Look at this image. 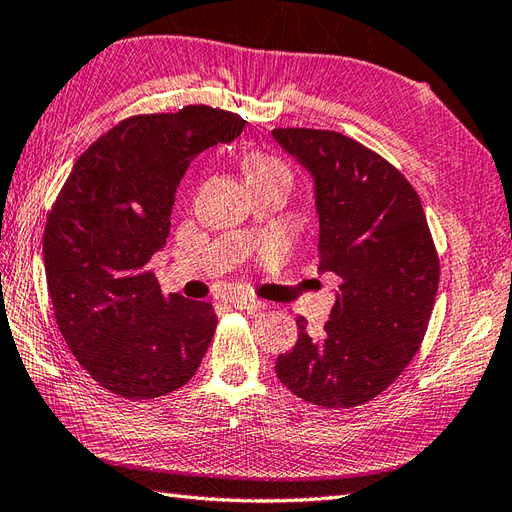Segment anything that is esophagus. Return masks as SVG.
I'll return each instance as SVG.
<instances>
[{
  "label": "esophagus",
  "instance_id": "34e87169",
  "mask_svg": "<svg viewBox=\"0 0 512 512\" xmlns=\"http://www.w3.org/2000/svg\"><path fill=\"white\" fill-rule=\"evenodd\" d=\"M231 303H233V307H238V309H242L246 313H259V311H264L268 307L266 303H261V300L246 298V296H233Z\"/></svg>",
  "mask_w": 512,
  "mask_h": 512
}]
</instances>
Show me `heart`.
Listing matches in <instances>:
<instances>
[{
	"label": "heart",
	"mask_w": 512,
	"mask_h": 512,
	"mask_svg": "<svg viewBox=\"0 0 512 512\" xmlns=\"http://www.w3.org/2000/svg\"><path fill=\"white\" fill-rule=\"evenodd\" d=\"M244 170L248 183H259V181H270V179H290L285 164H281L277 157L268 153L253 151L244 157Z\"/></svg>",
	"instance_id": "obj_1"
}]
</instances>
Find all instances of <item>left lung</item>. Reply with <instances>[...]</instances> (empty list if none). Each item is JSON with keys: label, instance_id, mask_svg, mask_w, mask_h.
<instances>
[{"label": "left lung", "instance_id": "left-lung-1", "mask_svg": "<svg viewBox=\"0 0 512 512\" xmlns=\"http://www.w3.org/2000/svg\"><path fill=\"white\" fill-rule=\"evenodd\" d=\"M316 181L320 270L339 283L320 335L300 316L296 346L279 355V381L324 409L376 398L409 365L426 335L439 255L422 201L385 157L331 129H272Z\"/></svg>", "mask_w": 512, "mask_h": 512}]
</instances>
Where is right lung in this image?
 I'll list each match as a JSON object with an SVG mask.
<instances>
[{"instance_id":"obj_1","label":"right lung","mask_w":512,"mask_h":512,"mask_svg":"<svg viewBox=\"0 0 512 512\" xmlns=\"http://www.w3.org/2000/svg\"><path fill=\"white\" fill-rule=\"evenodd\" d=\"M240 114L186 106L114 125L77 157L47 214L45 277L58 329L95 381L127 400L186 385L212 344L209 303L164 296L151 257L196 155L242 134Z\"/></svg>"}]
</instances>
